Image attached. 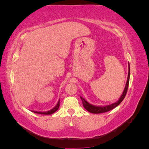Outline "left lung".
Returning <instances> with one entry per match:
<instances>
[{
	"label": "left lung",
	"mask_w": 149,
	"mask_h": 149,
	"mask_svg": "<svg viewBox=\"0 0 149 149\" xmlns=\"http://www.w3.org/2000/svg\"><path fill=\"white\" fill-rule=\"evenodd\" d=\"M128 68H129V71H128V76H127V82H126L125 89H124V91H123L122 96L120 97V99L118 100L117 102L113 103V104H111L110 105L105 106V107H97V106H94V105L89 104V103L87 102L86 100L84 99V98L80 97L81 99V100H82L83 105H84V108L88 111V112H89L91 113H93V114H100V113L107 112L111 110L114 109V108L118 107V106L122 102V100L124 99V98L125 97L126 93H127V91L128 86H129V81H130V64H129V66H128Z\"/></svg>",
	"instance_id": "1"
}]
</instances>
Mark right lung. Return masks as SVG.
Wrapping results in <instances>:
<instances>
[{
	"mask_svg": "<svg viewBox=\"0 0 149 149\" xmlns=\"http://www.w3.org/2000/svg\"><path fill=\"white\" fill-rule=\"evenodd\" d=\"M59 107H60V100H58V102L57 104L56 105V107H54L52 109H51L49 111H47V112H37V111H33V112L35 113H37V114H47V115L52 114H53L54 112H56L58 109Z\"/></svg>",
	"mask_w": 149,
	"mask_h": 149,
	"instance_id": "1",
	"label": "right lung"
}]
</instances>
